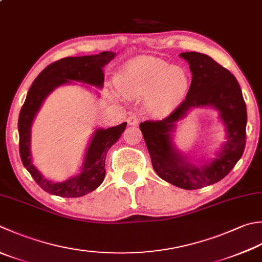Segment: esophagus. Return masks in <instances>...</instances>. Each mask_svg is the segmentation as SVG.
Segmentation results:
<instances>
[{
  "mask_svg": "<svg viewBox=\"0 0 262 262\" xmlns=\"http://www.w3.org/2000/svg\"><path fill=\"white\" fill-rule=\"evenodd\" d=\"M127 122H128V125H130V126H137L138 124H140V118H138L136 115L132 114L129 117H128Z\"/></svg>",
  "mask_w": 262,
  "mask_h": 262,
  "instance_id": "1",
  "label": "esophagus"
}]
</instances>
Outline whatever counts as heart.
I'll return each instance as SVG.
<instances>
[{
    "mask_svg": "<svg viewBox=\"0 0 262 262\" xmlns=\"http://www.w3.org/2000/svg\"><path fill=\"white\" fill-rule=\"evenodd\" d=\"M191 76L179 66L152 55L130 60L117 78V89L127 99H144L153 116L165 117L175 111L185 99Z\"/></svg>",
    "mask_w": 262,
    "mask_h": 262,
    "instance_id": "obj_1",
    "label": "heart"
}]
</instances>
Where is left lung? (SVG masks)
<instances>
[{"instance_id":"left-lung-1","label":"left lung","mask_w":262,"mask_h":262,"mask_svg":"<svg viewBox=\"0 0 262 262\" xmlns=\"http://www.w3.org/2000/svg\"><path fill=\"white\" fill-rule=\"evenodd\" d=\"M179 56L187 61L192 73L186 99L163 120L141 122L140 128L158 176L177 187L196 189L222 181L242 157L247 136V105L238 81L229 70L203 53L185 52ZM195 107L217 110L227 137L215 158L199 165L179 150L173 141L178 124Z\"/></svg>"}]
</instances>
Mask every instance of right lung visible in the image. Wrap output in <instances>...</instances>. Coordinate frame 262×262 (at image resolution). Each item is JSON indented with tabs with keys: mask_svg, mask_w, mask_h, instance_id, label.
<instances>
[{
	"mask_svg": "<svg viewBox=\"0 0 262 262\" xmlns=\"http://www.w3.org/2000/svg\"><path fill=\"white\" fill-rule=\"evenodd\" d=\"M115 56V52L105 51L94 55L68 56L55 61L36 77L26 96L18 120L20 157L25 168L29 171L35 182L52 195L79 198L99 187L105 176L106 153L119 140L127 122L106 129L96 128L86 148L79 172L63 182H53L45 178L33 163L30 144L35 117L38 114L46 97L60 86L74 84V81H77L102 89L104 84L103 68Z\"/></svg>",
	"mask_w": 262,
	"mask_h": 262,
	"instance_id": "1",
	"label": "right lung"
}]
</instances>
